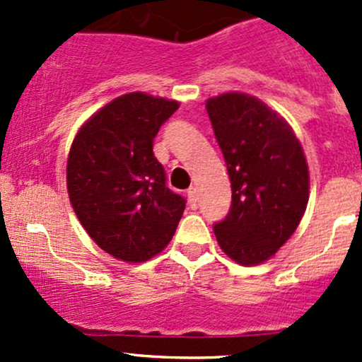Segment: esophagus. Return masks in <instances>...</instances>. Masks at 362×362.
I'll list each match as a JSON object with an SVG mask.
<instances>
[{
	"instance_id": "1",
	"label": "esophagus",
	"mask_w": 362,
	"mask_h": 362,
	"mask_svg": "<svg viewBox=\"0 0 362 362\" xmlns=\"http://www.w3.org/2000/svg\"><path fill=\"white\" fill-rule=\"evenodd\" d=\"M187 198H189V203H191L192 208L198 206V189H196V187H189Z\"/></svg>"
}]
</instances>
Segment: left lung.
I'll list each match as a JSON object with an SVG mask.
<instances>
[{
  "label": "left lung",
  "instance_id": "obj_1",
  "mask_svg": "<svg viewBox=\"0 0 362 362\" xmlns=\"http://www.w3.org/2000/svg\"><path fill=\"white\" fill-rule=\"evenodd\" d=\"M231 180V208L214 231L236 262L272 257L298 228L308 203V166L289 124L249 94L206 101Z\"/></svg>",
  "mask_w": 362,
  "mask_h": 362
}]
</instances>
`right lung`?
Returning <instances> with one entry per match:
<instances>
[{"mask_svg":"<svg viewBox=\"0 0 362 362\" xmlns=\"http://www.w3.org/2000/svg\"><path fill=\"white\" fill-rule=\"evenodd\" d=\"M177 101L131 93L90 117L69 151V202L90 238L113 257L144 262L173 238L185 198L166 185L152 147Z\"/></svg>","mask_w":362,"mask_h":362,"instance_id":"add662e5","label":"right lung"}]
</instances>
